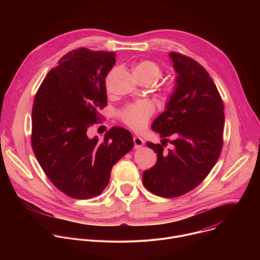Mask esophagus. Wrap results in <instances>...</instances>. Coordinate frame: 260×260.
<instances>
[{"label": "esophagus", "instance_id": "34e87169", "mask_svg": "<svg viewBox=\"0 0 260 260\" xmlns=\"http://www.w3.org/2000/svg\"><path fill=\"white\" fill-rule=\"evenodd\" d=\"M134 143H135V148H140V147H142L145 144L144 140L141 137H139V136L134 137Z\"/></svg>", "mask_w": 260, "mask_h": 260}]
</instances>
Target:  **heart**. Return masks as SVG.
Here are the masks:
<instances>
[{"instance_id":"1","label":"heart","mask_w":260,"mask_h":260,"mask_svg":"<svg viewBox=\"0 0 260 260\" xmlns=\"http://www.w3.org/2000/svg\"><path fill=\"white\" fill-rule=\"evenodd\" d=\"M134 73L140 81H150L154 83L161 77V68L152 60H140L134 66ZM174 85L171 84L164 89V95L169 98L174 92ZM154 113V106L148 101H142L129 104L120 112V119L135 131H140L146 126L150 117Z\"/></svg>"}]
</instances>
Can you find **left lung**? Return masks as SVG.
I'll list each match as a JSON object with an SVG mask.
<instances>
[{
	"label": "left lung",
	"mask_w": 260,
	"mask_h": 260,
	"mask_svg": "<svg viewBox=\"0 0 260 260\" xmlns=\"http://www.w3.org/2000/svg\"><path fill=\"white\" fill-rule=\"evenodd\" d=\"M169 56L177 73L175 89L151 128L165 143L172 138L174 149L147 143L157 161L143 173V184L156 196L177 198L196 188L215 166L223 143L224 108L203 66L180 53Z\"/></svg>",
	"instance_id": "8db88e82"
}]
</instances>
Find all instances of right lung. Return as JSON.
I'll list each match as a JSON object with an SVG mask.
<instances>
[{"instance_id": "right-lung-1", "label": "right lung", "mask_w": 260, "mask_h": 260, "mask_svg": "<svg viewBox=\"0 0 260 260\" xmlns=\"http://www.w3.org/2000/svg\"><path fill=\"white\" fill-rule=\"evenodd\" d=\"M115 53L80 48L63 55L36 93L31 110V147L46 176L70 198L87 200L103 192L113 166L134 147L119 126L103 141L87 128L107 106L105 79Z\"/></svg>"}]
</instances>
